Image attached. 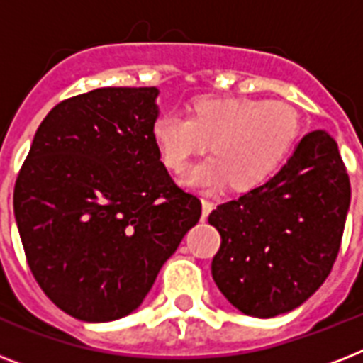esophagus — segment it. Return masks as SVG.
<instances>
[{"label":"esophagus","mask_w":363,"mask_h":363,"mask_svg":"<svg viewBox=\"0 0 363 363\" xmlns=\"http://www.w3.org/2000/svg\"><path fill=\"white\" fill-rule=\"evenodd\" d=\"M213 207H215V203L211 201V199H201V209H203V218H207V215H209L211 211H213Z\"/></svg>","instance_id":"1"}]
</instances>
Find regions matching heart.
I'll return each mask as SVG.
<instances>
[{
    "instance_id": "obj_1",
    "label": "heart",
    "mask_w": 363,
    "mask_h": 363,
    "mask_svg": "<svg viewBox=\"0 0 363 363\" xmlns=\"http://www.w3.org/2000/svg\"><path fill=\"white\" fill-rule=\"evenodd\" d=\"M299 135V115L279 99H194L190 116L169 111L152 124V141L165 167L186 169L213 141L215 156L199 162L186 177L199 188L232 181L239 190L264 184L281 169Z\"/></svg>"
}]
</instances>
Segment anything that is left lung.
I'll return each mask as SVG.
<instances>
[{"label": "left lung", "mask_w": 363, "mask_h": 363, "mask_svg": "<svg viewBox=\"0 0 363 363\" xmlns=\"http://www.w3.org/2000/svg\"><path fill=\"white\" fill-rule=\"evenodd\" d=\"M349 205L337 143L311 131L275 177L209 215L222 238L211 264L218 290L258 318L305 303L332 271Z\"/></svg>", "instance_id": "1"}]
</instances>
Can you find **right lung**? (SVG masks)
<instances>
[{
    "label": "right lung",
    "mask_w": 363,
    "mask_h": 363,
    "mask_svg": "<svg viewBox=\"0 0 363 363\" xmlns=\"http://www.w3.org/2000/svg\"><path fill=\"white\" fill-rule=\"evenodd\" d=\"M158 88H98L54 107L14 184L31 273L54 305L109 322L143 303L201 216L152 141Z\"/></svg>",
    "instance_id": "obj_1"
}]
</instances>
